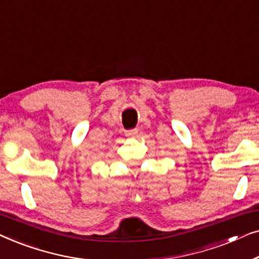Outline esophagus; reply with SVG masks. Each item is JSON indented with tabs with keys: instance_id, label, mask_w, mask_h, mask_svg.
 <instances>
[{
	"instance_id": "obj_1",
	"label": "esophagus",
	"mask_w": 259,
	"mask_h": 259,
	"mask_svg": "<svg viewBox=\"0 0 259 259\" xmlns=\"http://www.w3.org/2000/svg\"><path fill=\"white\" fill-rule=\"evenodd\" d=\"M137 134H138V130H137V128L125 131V136H126V137H136Z\"/></svg>"
}]
</instances>
